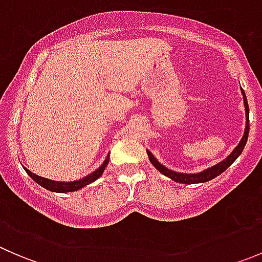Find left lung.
I'll return each instance as SVG.
<instances>
[{
  "label": "left lung",
  "instance_id": "8db88e82",
  "mask_svg": "<svg viewBox=\"0 0 262 262\" xmlns=\"http://www.w3.org/2000/svg\"><path fill=\"white\" fill-rule=\"evenodd\" d=\"M241 91H242V94H244V102H245V110H246L245 134H244V137H242V139H241V142H239L238 146L234 148L233 152H232L231 155H229L228 157L226 158V160L222 161V162H219L218 165L213 166V167L208 168V170L203 171V172H199V173H180V172H175V171L166 168L165 166L161 165V163L158 162V161L156 160L155 157H153V155L149 152V150H147L148 158H149L150 163H152V165L155 166V167L157 168V170L160 171L161 173H163L165 176L170 178L171 180L179 182V184L190 185V184H199V182H207V181L212 180V179H215L216 176L221 175L222 172H224V171H226L227 168H228L229 166H231L232 163H233L234 161L238 158V156L242 153V150H244V148L246 146V142H247L248 132H250V119H248L247 99H246V95H245L244 90H241Z\"/></svg>",
  "mask_w": 262,
  "mask_h": 262
}]
</instances>
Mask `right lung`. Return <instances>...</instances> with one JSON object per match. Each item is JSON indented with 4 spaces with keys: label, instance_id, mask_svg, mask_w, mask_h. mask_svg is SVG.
Here are the masks:
<instances>
[{
    "label": "right lung",
    "instance_id": "obj_1",
    "mask_svg": "<svg viewBox=\"0 0 262 262\" xmlns=\"http://www.w3.org/2000/svg\"><path fill=\"white\" fill-rule=\"evenodd\" d=\"M107 163H109V157L104 161V163H102V165L100 166L96 171H94L92 173H90L89 176L83 178L82 180L72 181V182L53 181V180H49V179L40 178V176L35 175V173H33L31 171H29L28 168H25V171L28 172V175L30 176L34 181L38 182L40 186L46 187L47 190H50V191H54V192H71V191H77V190L82 189V187L86 186V185L96 181L97 179L102 175V172H104V170H105V167H106Z\"/></svg>",
    "mask_w": 262,
    "mask_h": 262
}]
</instances>
